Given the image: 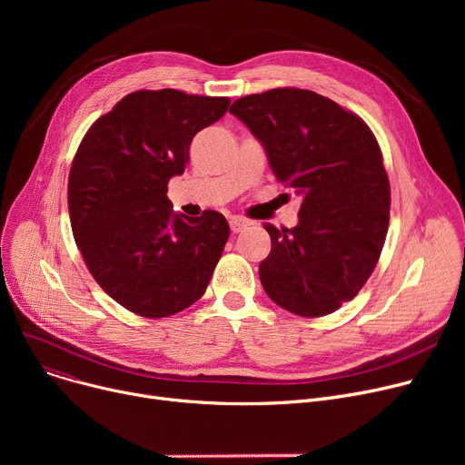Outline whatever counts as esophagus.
<instances>
[{"mask_svg": "<svg viewBox=\"0 0 465 465\" xmlns=\"http://www.w3.org/2000/svg\"><path fill=\"white\" fill-rule=\"evenodd\" d=\"M247 226H249V220H245V218H241V216H232V218H230V230H232L233 233L242 232Z\"/></svg>", "mask_w": 465, "mask_h": 465, "instance_id": "34e87169", "label": "esophagus"}]
</instances>
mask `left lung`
<instances>
[{"mask_svg": "<svg viewBox=\"0 0 465 465\" xmlns=\"http://www.w3.org/2000/svg\"><path fill=\"white\" fill-rule=\"evenodd\" d=\"M230 113L263 144L279 183L303 198L298 226L263 224L272 237L260 263L265 294L309 319L337 311L373 273L388 232L390 183L373 132L302 88L239 97Z\"/></svg>", "mask_w": 465, "mask_h": 465, "instance_id": "obj_1", "label": "left lung"}]
</instances>
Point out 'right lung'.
<instances>
[{
  "label": "right lung",
  "mask_w": 465,
  "mask_h": 465,
  "mask_svg": "<svg viewBox=\"0 0 465 465\" xmlns=\"http://www.w3.org/2000/svg\"><path fill=\"white\" fill-rule=\"evenodd\" d=\"M228 97L137 90L97 118L73 158L67 205L88 272L146 319L198 302L230 237L216 211L171 209L167 183L183 175L193 135L228 111Z\"/></svg>",
  "instance_id": "obj_1"
}]
</instances>
